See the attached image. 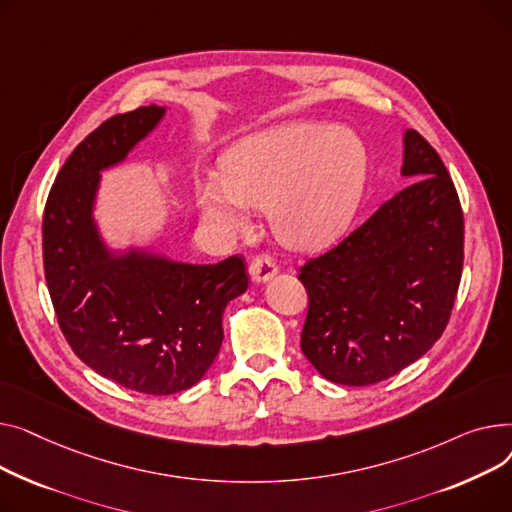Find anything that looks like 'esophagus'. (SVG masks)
<instances>
[{
	"mask_svg": "<svg viewBox=\"0 0 512 512\" xmlns=\"http://www.w3.org/2000/svg\"><path fill=\"white\" fill-rule=\"evenodd\" d=\"M275 275H277V264L270 256L260 254L250 262V277H252L254 283L270 281Z\"/></svg>",
	"mask_w": 512,
	"mask_h": 512,
	"instance_id": "esophagus-1",
	"label": "esophagus"
}]
</instances>
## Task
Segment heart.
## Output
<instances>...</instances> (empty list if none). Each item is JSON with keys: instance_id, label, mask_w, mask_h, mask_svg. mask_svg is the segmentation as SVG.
Here are the masks:
<instances>
[{"instance_id": "heart-1", "label": "heart", "mask_w": 512, "mask_h": 512, "mask_svg": "<svg viewBox=\"0 0 512 512\" xmlns=\"http://www.w3.org/2000/svg\"><path fill=\"white\" fill-rule=\"evenodd\" d=\"M368 177L364 140L324 122H291L237 140L221 157V177L196 182L202 221L219 235H242L252 208H268L275 235L312 250L355 217Z\"/></svg>"}]
</instances>
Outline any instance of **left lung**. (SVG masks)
Segmentation results:
<instances>
[{"mask_svg": "<svg viewBox=\"0 0 512 512\" xmlns=\"http://www.w3.org/2000/svg\"><path fill=\"white\" fill-rule=\"evenodd\" d=\"M411 186L299 268L308 291L302 351L330 382L368 386L417 362L444 333L463 270V210L442 159L403 138Z\"/></svg>", "mask_w": 512, "mask_h": 512, "instance_id": "obj_1", "label": "left lung"}]
</instances>
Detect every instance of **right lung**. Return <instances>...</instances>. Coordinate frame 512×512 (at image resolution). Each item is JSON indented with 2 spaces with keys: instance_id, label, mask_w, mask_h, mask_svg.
Instances as JSON below:
<instances>
[{
  "instance_id": "1",
  "label": "right lung",
  "mask_w": 512,
  "mask_h": 512,
  "mask_svg": "<svg viewBox=\"0 0 512 512\" xmlns=\"http://www.w3.org/2000/svg\"><path fill=\"white\" fill-rule=\"evenodd\" d=\"M165 107L109 117L59 169L43 215V264L59 328L82 362L130 390L194 386L223 343V312L248 289L244 260L173 262L105 246L93 210L101 173L157 128Z\"/></svg>"
}]
</instances>
